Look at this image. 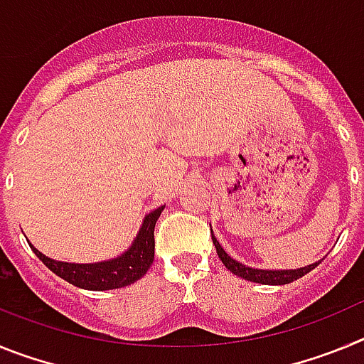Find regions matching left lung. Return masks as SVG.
<instances>
[{
	"instance_id": "left-lung-1",
	"label": "left lung",
	"mask_w": 364,
	"mask_h": 364,
	"mask_svg": "<svg viewBox=\"0 0 364 364\" xmlns=\"http://www.w3.org/2000/svg\"><path fill=\"white\" fill-rule=\"evenodd\" d=\"M211 239H213L215 247H217L218 259L222 260V264L226 266L231 273L235 275H239L242 277L244 281H252V282H259V284H268V286H281V284H290V282L297 281V279L304 277L306 273H310L311 269L317 268L321 260L314 262L310 266H304V268H297V269H260V268H250V266L242 264L239 260H235L233 257L228 255L224 252V247L220 246L217 239H215L213 230H211Z\"/></svg>"
}]
</instances>
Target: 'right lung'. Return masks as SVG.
<instances>
[{
    "label": "right lung",
    "mask_w": 364,
    "mask_h": 364,
    "mask_svg": "<svg viewBox=\"0 0 364 364\" xmlns=\"http://www.w3.org/2000/svg\"><path fill=\"white\" fill-rule=\"evenodd\" d=\"M164 211V205L147 213L142 220V226L138 230L136 237L131 242V246L120 253L114 259L102 260V262H89V264H78V262H63V260H54L50 257L43 255L40 250L32 246V252L36 253L38 259L43 262L58 277L70 284L83 288V290H114V288H124L127 284H133L138 279L146 275L151 268L154 259V224L159 220L160 213Z\"/></svg>",
    "instance_id": "obj_1"
}]
</instances>
